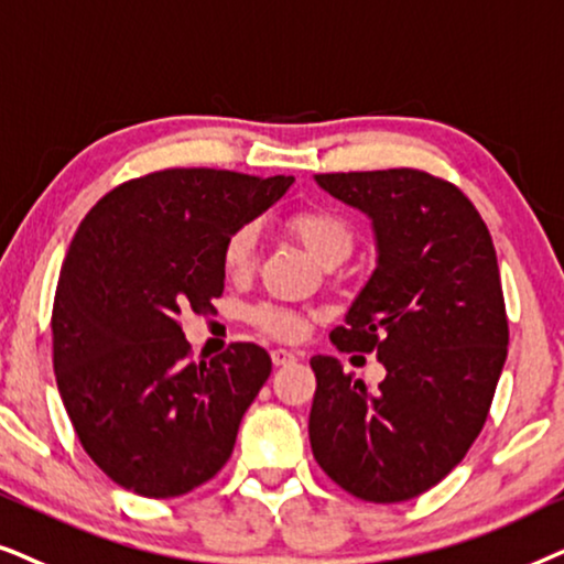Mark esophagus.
I'll return each mask as SVG.
<instances>
[{
	"label": "esophagus",
	"mask_w": 564,
	"mask_h": 564,
	"mask_svg": "<svg viewBox=\"0 0 564 564\" xmlns=\"http://www.w3.org/2000/svg\"><path fill=\"white\" fill-rule=\"evenodd\" d=\"M270 358H273V366H289L296 360V352H291L286 348H275L273 352H270Z\"/></svg>",
	"instance_id": "34e87169"
}]
</instances>
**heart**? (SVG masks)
<instances>
[{"label": "heart", "instance_id": "b5f03b06", "mask_svg": "<svg viewBox=\"0 0 564 564\" xmlns=\"http://www.w3.org/2000/svg\"><path fill=\"white\" fill-rule=\"evenodd\" d=\"M289 227L299 237V242H302L314 258L327 262V265H335V262L345 260L352 252V247H356V231H352L350 221L345 219L343 214L333 212V208H299V212L289 219ZM258 224H237L221 245V265L235 278L250 275L254 265H258ZM247 319H250L260 333L281 337V340H291V337L302 333V317H299L294 310H286V306H278L270 302L254 304L252 310L247 312Z\"/></svg>", "mask_w": 564, "mask_h": 564}]
</instances>
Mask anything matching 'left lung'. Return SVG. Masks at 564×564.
I'll return each mask as SVG.
<instances>
[{
  "mask_svg": "<svg viewBox=\"0 0 564 564\" xmlns=\"http://www.w3.org/2000/svg\"><path fill=\"white\" fill-rule=\"evenodd\" d=\"M373 219L379 265L329 333L340 352H373L379 392L314 356V459L337 487L369 502L431 490L477 441L508 356L498 254L475 204L425 170L314 175Z\"/></svg>",
  "mask_w": 564,
  "mask_h": 564,
  "instance_id": "left-lung-1",
  "label": "left lung"
}]
</instances>
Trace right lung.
Segmentation results:
<instances>
[{"mask_svg":"<svg viewBox=\"0 0 564 564\" xmlns=\"http://www.w3.org/2000/svg\"><path fill=\"white\" fill-rule=\"evenodd\" d=\"M291 183L156 170L112 187L82 219L51 312L54 371L82 448L116 485L177 498L229 462L273 364L254 343L195 364L180 314L214 310L224 239Z\"/></svg>","mask_w":564,"mask_h":564,"instance_id":"obj_1","label":"right lung"}]
</instances>
